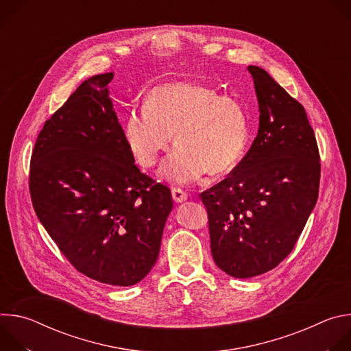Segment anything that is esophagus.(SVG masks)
Here are the masks:
<instances>
[{
	"instance_id": "obj_1",
	"label": "esophagus",
	"mask_w": 351,
	"mask_h": 351,
	"mask_svg": "<svg viewBox=\"0 0 351 351\" xmlns=\"http://www.w3.org/2000/svg\"><path fill=\"white\" fill-rule=\"evenodd\" d=\"M172 198L175 203H183L187 199V194L180 189H172Z\"/></svg>"
}]
</instances>
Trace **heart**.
Instances as JSON below:
<instances>
[{"mask_svg": "<svg viewBox=\"0 0 351 351\" xmlns=\"http://www.w3.org/2000/svg\"><path fill=\"white\" fill-rule=\"evenodd\" d=\"M178 143L161 168V176L190 184L207 172L223 175L241 161L248 141L243 104L230 95L195 82H173L147 94L145 106L133 107L123 122L126 144L136 161L154 167Z\"/></svg>", "mask_w": 351, "mask_h": 351, "instance_id": "heart-1", "label": "heart"}]
</instances>
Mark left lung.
I'll return each mask as SVG.
<instances>
[{"instance_id":"8db88e82","label":"left lung","mask_w":351,"mask_h":351,"mask_svg":"<svg viewBox=\"0 0 351 351\" xmlns=\"http://www.w3.org/2000/svg\"><path fill=\"white\" fill-rule=\"evenodd\" d=\"M260 126L232 173L199 194L208 213L215 264L233 278H253L279 265L313 213L321 164L304 107L267 71L248 66Z\"/></svg>"}]
</instances>
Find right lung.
<instances>
[{"instance_id": "1", "label": "right lung", "mask_w": 351, "mask_h": 351, "mask_svg": "<svg viewBox=\"0 0 351 351\" xmlns=\"http://www.w3.org/2000/svg\"><path fill=\"white\" fill-rule=\"evenodd\" d=\"M114 73L84 80L34 144V211L61 253L86 276L138 283L154 267L173 203L134 165L110 98Z\"/></svg>"}]
</instances>
